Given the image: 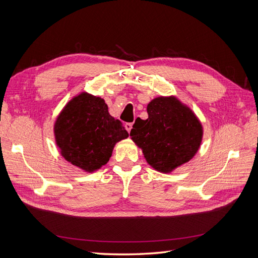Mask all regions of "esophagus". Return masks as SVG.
Masks as SVG:
<instances>
[{
  "label": "esophagus",
  "mask_w": 258,
  "mask_h": 258,
  "mask_svg": "<svg viewBox=\"0 0 258 258\" xmlns=\"http://www.w3.org/2000/svg\"><path fill=\"white\" fill-rule=\"evenodd\" d=\"M124 128H126V130L128 132H130L131 129H132V123L131 122H126V123H124Z\"/></svg>",
  "instance_id": "1"
}]
</instances>
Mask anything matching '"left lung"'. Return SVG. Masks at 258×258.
I'll list each match as a JSON object with an SVG mask.
<instances>
[{
    "instance_id": "left-lung-1",
    "label": "left lung",
    "mask_w": 258,
    "mask_h": 258,
    "mask_svg": "<svg viewBox=\"0 0 258 258\" xmlns=\"http://www.w3.org/2000/svg\"><path fill=\"white\" fill-rule=\"evenodd\" d=\"M148 118H137L130 137L147 163L171 173L197 154L204 137L198 117L176 97H157L147 104Z\"/></svg>"
}]
</instances>
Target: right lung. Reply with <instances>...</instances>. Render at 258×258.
<instances>
[{
  "mask_svg": "<svg viewBox=\"0 0 258 258\" xmlns=\"http://www.w3.org/2000/svg\"><path fill=\"white\" fill-rule=\"evenodd\" d=\"M53 134L60 154L85 172H93L110 160L117 142L129 134L108 113L105 101L87 92L70 100L58 115Z\"/></svg>",
  "mask_w": 258,
  "mask_h": 258,
  "instance_id": "1",
  "label": "right lung"
}]
</instances>
